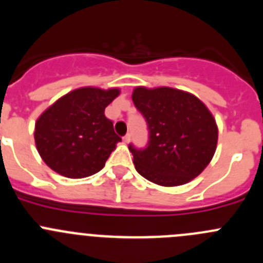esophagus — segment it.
Instances as JSON below:
<instances>
[{"mask_svg": "<svg viewBox=\"0 0 263 263\" xmlns=\"http://www.w3.org/2000/svg\"><path fill=\"white\" fill-rule=\"evenodd\" d=\"M123 141H124V142H126V144H128V142H129V141H131V135H129V134H127V135H126V136H124V137H123Z\"/></svg>", "mask_w": 263, "mask_h": 263, "instance_id": "1", "label": "esophagus"}]
</instances>
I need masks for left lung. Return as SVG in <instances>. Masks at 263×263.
I'll use <instances>...</instances> for the list:
<instances>
[{"label":"left lung","instance_id":"8db88e82","mask_svg":"<svg viewBox=\"0 0 263 263\" xmlns=\"http://www.w3.org/2000/svg\"><path fill=\"white\" fill-rule=\"evenodd\" d=\"M132 101L149 128L145 149L128 146L137 172L160 186L183 185L199 176L217 147L210 109L193 93L171 87H136Z\"/></svg>","mask_w":263,"mask_h":263}]
</instances>
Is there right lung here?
Here are the masks:
<instances>
[{"mask_svg": "<svg viewBox=\"0 0 263 263\" xmlns=\"http://www.w3.org/2000/svg\"><path fill=\"white\" fill-rule=\"evenodd\" d=\"M119 88L81 87L61 96L35 122L34 141L43 162L59 175L83 178L103 170L122 141L104 114Z\"/></svg>", "mask_w": 263, "mask_h": 263, "instance_id": "add662e5", "label": "right lung"}]
</instances>
